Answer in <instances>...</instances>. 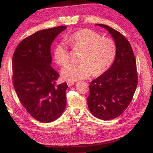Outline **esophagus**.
<instances>
[{
	"label": "esophagus",
	"instance_id": "1",
	"mask_svg": "<svg viewBox=\"0 0 153 153\" xmlns=\"http://www.w3.org/2000/svg\"><path fill=\"white\" fill-rule=\"evenodd\" d=\"M66 83H67L68 87H70V86H72L74 84V81H68L67 82H66Z\"/></svg>",
	"mask_w": 153,
	"mask_h": 153
}]
</instances>
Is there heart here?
Returning <instances> with one entry per match:
<instances>
[{
    "label": "heart",
    "mask_w": 153,
    "mask_h": 153,
    "mask_svg": "<svg viewBox=\"0 0 153 153\" xmlns=\"http://www.w3.org/2000/svg\"><path fill=\"white\" fill-rule=\"evenodd\" d=\"M73 50H81L77 64H68L61 70L65 80L77 81L88 77L92 74L99 76L111 68L117 54V45L112 39L103 37L96 31L85 28L77 30L68 37ZM57 63L64 66L70 61V53L64 42H57L53 49Z\"/></svg>",
    "instance_id": "heart-1"
}]
</instances>
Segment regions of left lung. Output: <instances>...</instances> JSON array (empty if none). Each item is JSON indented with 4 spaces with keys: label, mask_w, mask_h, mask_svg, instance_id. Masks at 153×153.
Segmentation results:
<instances>
[{
    "label": "left lung",
    "mask_w": 153,
    "mask_h": 153,
    "mask_svg": "<svg viewBox=\"0 0 153 153\" xmlns=\"http://www.w3.org/2000/svg\"><path fill=\"white\" fill-rule=\"evenodd\" d=\"M97 25L106 29L114 38L117 54L111 68L91 81L87 100L93 116L110 120L126 110L134 94L138 85L136 61L126 37L107 25Z\"/></svg>",
    "instance_id": "obj_1"
}]
</instances>
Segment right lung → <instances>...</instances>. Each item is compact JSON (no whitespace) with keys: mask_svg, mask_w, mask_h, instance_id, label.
I'll use <instances>...</instances> for the list:
<instances>
[{"mask_svg":"<svg viewBox=\"0 0 153 153\" xmlns=\"http://www.w3.org/2000/svg\"><path fill=\"white\" fill-rule=\"evenodd\" d=\"M66 26L38 31L15 49L12 81L19 101L33 118L43 123L59 117L66 105V83L57 84L59 74L51 66L50 48Z\"/></svg>","mask_w":153,"mask_h":153,"instance_id":"right-lung-1","label":"right lung"}]
</instances>
